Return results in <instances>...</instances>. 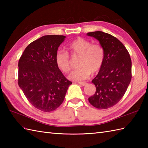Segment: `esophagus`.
I'll list each match as a JSON object with an SVG mask.
<instances>
[{
	"instance_id": "obj_1",
	"label": "esophagus",
	"mask_w": 148,
	"mask_h": 148,
	"mask_svg": "<svg viewBox=\"0 0 148 148\" xmlns=\"http://www.w3.org/2000/svg\"><path fill=\"white\" fill-rule=\"evenodd\" d=\"M78 84H79L80 85H82V86H85L86 85V83L85 82H78Z\"/></svg>"
}]
</instances>
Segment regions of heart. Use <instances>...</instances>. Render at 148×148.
Masks as SVG:
<instances>
[{
	"label": "heart",
	"mask_w": 148,
	"mask_h": 148,
	"mask_svg": "<svg viewBox=\"0 0 148 148\" xmlns=\"http://www.w3.org/2000/svg\"><path fill=\"white\" fill-rule=\"evenodd\" d=\"M67 48L72 56H80L78 66L80 67L69 74L73 81L87 79L92 73L101 69L105 60V50L100 44H92L89 40L79 37L72 41ZM55 61L58 68L64 72L71 70V60L67 51L59 50L56 53Z\"/></svg>",
	"instance_id": "b5f03b06"
}]
</instances>
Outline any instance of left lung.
Here are the masks:
<instances>
[{
	"mask_svg": "<svg viewBox=\"0 0 148 148\" xmlns=\"http://www.w3.org/2000/svg\"><path fill=\"white\" fill-rule=\"evenodd\" d=\"M87 35L98 40L105 50L104 62L92 81L96 92L88 98L89 102L97 109H108L123 98L130 83V54L123 43L111 34L96 31Z\"/></svg>",
	"mask_w": 148,
	"mask_h": 148,
	"instance_id": "left-lung-1",
	"label": "left lung"
}]
</instances>
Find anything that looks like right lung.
I'll return each instance as SVG.
<instances>
[{"label": "right lung", "mask_w": 148, "mask_h": 148, "mask_svg": "<svg viewBox=\"0 0 148 148\" xmlns=\"http://www.w3.org/2000/svg\"><path fill=\"white\" fill-rule=\"evenodd\" d=\"M64 36H44L27 46L18 62V85L29 102L44 112L53 111L64 102L72 84L55 61Z\"/></svg>", "instance_id": "1"}]
</instances>
